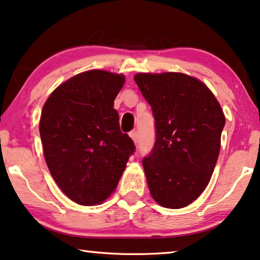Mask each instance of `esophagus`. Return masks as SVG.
I'll list each match as a JSON object with an SVG mask.
<instances>
[{
  "label": "esophagus",
  "instance_id": "obj_1",
  "mask_svg": "<svg viewBox=\"0 0 260 260\" xmlns=\"http://www.w3.org/2000/svg\"><path fill=\"white\" fill-rule=\"evenodd\" d=\"M129 136H130L131 138H133L134 143H137L138 142V134H137V131L133 130V131H131V133H129Z\"/></svg>",
  "mask_w": 260,
  "mask_h": 260
}]
</instances>
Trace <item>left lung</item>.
<instances>
[{
    "instance_id": "8db88e82",
    "label": "left lung",
    "mask_w": 260,
    "mask_h": 260,
    "mask_svg": "<svg viewBox=\"0 0 260 260\" xmlns=\"http://www.w3.org/2000/svg\"><path fill=\"white\" fill-rule=\"evenodd\" d=\"M135 81L154 117L155 142L143 159L150 193L165 208H183L209 183L224 114L208 87L187 74L138 73Z\"/></svg>"
}]
</instances>
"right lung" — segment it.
<instances>
[{"mask_svg": "<svg viewBox=\"0 0 260 260\" xmlns=\"http://www.w3.org/2000/svg\"><path fill=\"white\" fill-rule=\"evenodd\" d=\"M124 81L122 74L83 72L54 89L43 107L39 133L47 167L59 188L79 205L106 201L135 152L114 109Z\"/></svg>", "mask_w": 260, "mask_h": 260, "instance_id": "right-lung-1", "label": "right lung"}]
</instances>
